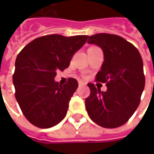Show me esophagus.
Returning <instances> with one entry per match:
<instances>
[{"label": "esophagus", "instance_id": "1", "mask_svg": "<svg viewBox=\"0 0 154 154\" xmlns=\"http://www.w3.org/2000/svg\"><path fill=\"white\" fill-rule=\"evenodd\" d=\"M78 84H79L80 87H82V86H85V85H86V82H84L83 81H79V82H78Z\"/></svg>", "mask_w": 154, "mask_h": 154}]
</instances>
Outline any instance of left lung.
Segmentation results:
<instances>
[{
  "mask_svg": "<svg viewBox=\"0 0 154 154\" xmlns=\"http://www.w3.org/2000/svg\"><path fill=\"white\" fill-rule=\"evenodd\" d=\"M88 44L102 48L104 62L96 81L106 83L100 91L88 83L91 94L85 101L91 120L103 128L113 129L125 124L140 103L145 85L143 65L139 50L119 35L100 33L91 35Z\"/></svg>",
  "mask_w": 154,
  "mask_h": 154,
  "instance_id": "1",
  "label": "left lung"
}]
</instances>
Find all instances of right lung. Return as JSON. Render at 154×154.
I'll return each mask as SVG.
<instances>
[{
  "mask_svg": "<svg viewBox=\"0 0 154 154\" xmlns=\"http://www.w3.org/2000/svg\"><path fill=\"white\" fill-rule=\"evenodd\" d=\"M87 38V35H44L31 41L19 53L13 74L15 99L32 125L48 129L66 116L78 82L69 77L62 86L54 77L57 71L68 67L74 54Z\"/></svg>",
  "mask_w": 154,
  "mask_h": 154,
  "instance_id": "add662e5",
  "label": "right lung"
}]
</instances>
